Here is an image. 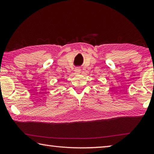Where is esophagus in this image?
I'll use <instances>...</instances> for the list:
<instances>
[{
  "label": "esophagus",
  "instance_id": "1",
  "mask_svg": "<svg viewBox=\"0 0 154 154\" xmlns=\"http://www.w3.org/2000/svg\"><path fill=\"white\" fill-rule=\"evenodd\" d=\"M81 72H82V69H80V68H75V72L76 74H80Z\"/></svg>",
  "mask_w": 154,
  "mask_h": 154
}]
</instances>
